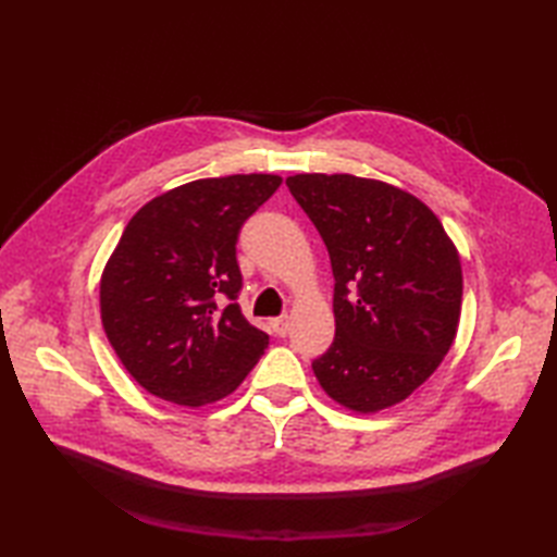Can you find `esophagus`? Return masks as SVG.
Returning a JSON list of instances; mask_svg holds the SVG:
<instances>
[{
  "label": "esophagus",
  "mask_w": 557,
  "mask_h": 557,
  "mask_svg": "<svg viewBox=\"0 0 557 557\" xmlns=\"http://www.w3.org/2000/svg\"><path fill=\"white\" fill-rule=\"evenodd\" d=\"M270 327H272V333H275V335L285 337V335L289 333V318H287V315L272 318V321H270Z\"/></svg>",
  "instance_id": "esophagus-1"
}]
</instances>
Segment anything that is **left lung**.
<instances>
[{
    "label": "left lung",
    "mask_w": 557,
    "mask_h": 557,
    "mask_svg": "<svg viewBox=\"0 0 557 557\" xmlns=\"http://www.w3.org/2000/svg\"><path fill=\"white\" fill-rule=\"evenodd\" d=\"M327 246L335 342L313 361L330 399L357 413L405 401L459 327L461 260L435 212L405 188L354 174H292Z\"/></svg>",
    "instance_id": "8db88e82"
}]
</instances>
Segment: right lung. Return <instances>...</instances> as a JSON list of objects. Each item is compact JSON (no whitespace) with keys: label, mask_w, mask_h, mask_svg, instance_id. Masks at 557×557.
<instances>
[{"label":"right lung","mask_w":557,"mask_h":557,"mask_svg":"<svg viewBox=\"0 0 557 557\" xmlns=\"http://www.w3.org/2000/svg\"><path fill=\"white\" fill-rule=\"evenodd\" d=\"M280 184L277 174L196 180L128 220L102 270L100 318L124 369L150 395L182 407L215 405L268 349L270 337L234 304L242 289L236 239Z\"/></svg>","instance_id":"add662e5"}]
</instances>
